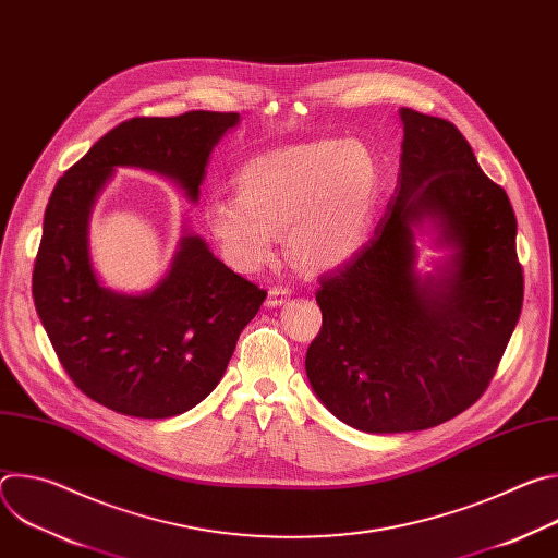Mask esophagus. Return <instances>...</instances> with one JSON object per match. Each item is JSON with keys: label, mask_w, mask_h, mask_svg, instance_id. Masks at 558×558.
<instances>
[{"label": "esophagus", "mask_w": 558, "mask_h": 558, "mask_svg": "<svg viewBox=\"0 0 558 558\" xmlns=\"http://www.w3.org/2000/svg\"><path fill=\"white\" fill-rule=\"evenodd\" d=\"M289 295H291V289L287 287V284H278V287H271L269 289V295H267V306H280V304H284L287 300H289Z\"/></svg>", "instance_id": "34e87169"}]
</instances>
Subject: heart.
<instances>
[{"mask_svg":"<svg viewBox=\"0 0 558 558\" xmlns=\"http://www.w3.org/2000/svg\"><path fill=\"white\" fill-rule=\"evenodd\" d=\"M375 163L353 141L323 138L265 151L235 177V196H216L205 218L225 256L258 271L287 229L291 256L308 269L349 263L366 243Z\"/></svg>","mask_w":558,"mask_h":558,"instance_id":"obj_1","label":"heart"}]
</instances>
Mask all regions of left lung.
Masks as SVG:
<instances>
[{"instance_id": "obj_1", "label": "left lung", "mask_w": 558, "mask_h": 558, "mask_svg": "<svg viewBox=\"0 0 558 558\" xmlns=\"http://www.w3.org/2000/svg\"><path fill=\"white\" fill-rule=\"evenodd\" d=\"M400 177L375 235L315 293L323 329L306 377L338 420L364 433L439 426L488 388L523 304L517 218L465 136L446 119L400 110ZM426 219L453 256L414 271Z\"/></svg>"}]
</instances>
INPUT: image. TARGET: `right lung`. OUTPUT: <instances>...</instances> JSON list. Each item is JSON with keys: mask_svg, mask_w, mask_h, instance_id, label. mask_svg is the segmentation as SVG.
Segmentation results:
<instances>
[{"mask_svg": "<svg viewBox=\"0 0 558 558\" xmlns=\"http://www.w3.org/2000/svg\"><path fill=\"white\" fill-rule=\"evenodd\" d=\"M238 121V112L207 110L123 121L50 194L33 269L35 308L76 388L114 413L166 420L203 402L267 291L233 274L194 233H183L151 291H110L90 260L93 205L117 168L163 174L196 203L211 149Z\"/></svg>", "mask_w": 558, "mask_h": 558, "instance_id": "right-lung-1", "label": "right lung"}]
</instances>
